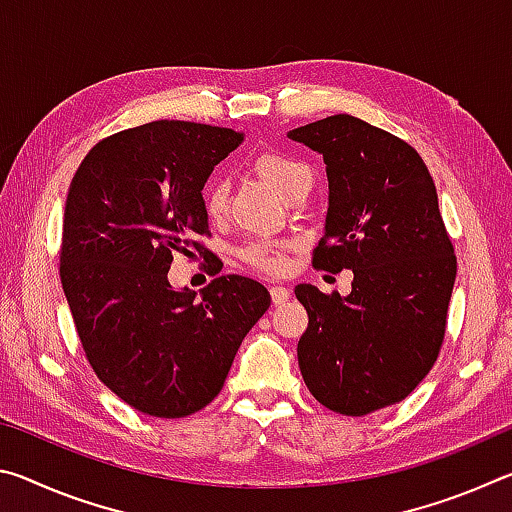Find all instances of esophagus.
<instances>
[{"label":"esophagus","mask_w":512,"mask_h":512,"mask_svg":"<svg viewBox=\"0 0 512 512\" xmlns=\"http://www.w3.org/2000/svg\"><path fill=\"white\" fill-rule=\"evenodd\" d=\"M291 296V289L287 287H271V298H273V305H282V302H287Z\"/></svg>","instance_id":"obj_1"}]
</instances>
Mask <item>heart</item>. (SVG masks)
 Segmentation results:
<instances>
[{"label":"heart","mask_w":512,"mask_h":512,"mask_svg":"<svg viewBox=\"0 0 512 512\" xmlns=\"http://www.w3.org/2000/svg\"><path fill=\"white\" fill-rule=\"evenodd\" d=\"M253 169L264 183L271 185L275 192H280L289 201H300L302 196L309 192L311 173L309 164L305 160L296 158V155L284 151H262L255 155ZM228 180L221 176H214L203 187V210L212 221H219L228 210ZM291 244L287 241L275 239H257L250 241L241 250V257L257 271L277 275L287 268V253Z\"/></svg>","instance_id":"1"}]
</instances>
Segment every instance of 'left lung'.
Masks as SVG:
<instances>
[{
	"instance_id": "8db88e82",
	"label": "left lung",
	"mask_w": 512,
	"mask_h": 512,
	"mask_svg": "<svg viewBox=\"0 0 512 512\" xmlns=\"http://www.w3.org/2000/svg\"><path fill=\"white\" fill-rule=\"evenodd\" d=\"M323 155L329 207L314 268L354 273L350 296L298 284L309 314L298 363L309 393L343 415L402 402L445 339L456 255L433 178L400 137L352 115L289 131Z\"/></svg>"
}]
</instances>
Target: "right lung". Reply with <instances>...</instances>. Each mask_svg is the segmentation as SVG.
Returning <instances> with one entry per match:
<instances>
[{"label":"right lung","instance_id":"obj_1","mask_svg":"<svg viewBox=\"0 0 512 512\" xmlns=\"http://www.w3.org/2000/svg\"><path fill=\"white\" fill-rule=\"evenodd\" d=\"M244 135L151 121L101 140L67 192L60 282L92 370L133 409L185 418L221 393L271 293L221 275L196 293L169 284L173 255L210 253L203 187Z\"/></svg>","mask_w":512,"mask_h":512}]
</instances>
